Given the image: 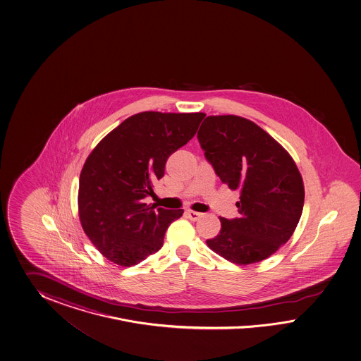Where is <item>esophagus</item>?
<instances>
[{
	"mask_svg": "<svg viewBox=\"0 0 361 361\" xmlns=\"http://www.w3.org/2000/svg\"><path fill=\"white\" fill-rule=\"evenodd\" d=\"M186 216L192 219V221H197V219L202 217V213H198V212H195V210H186Z\"/></svg>",
	"mask_w": 361,
	"mask_h": 361,
	"instance_id": "esophagus-1",
	"label": "esophagus"
}]
</instances>
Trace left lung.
<instances>
[{"instance_id": "1", "label": "left lung", "mask_w": 361, "mask_h": 361, "mask_svg": "<svg viewBox=\"0 0 361 361\" xmlns=\"http://www.w3.org/2000/svg\"><path fill=\"white\" fill-rule=\"evenodd\" d=\"M197 139L221 181L240 190V217H219L221 231L209 247L237 264L269 258L302 216L305 186L295 161L259 126L235 115L208 116Z\"/></svg>"}]
</instances>
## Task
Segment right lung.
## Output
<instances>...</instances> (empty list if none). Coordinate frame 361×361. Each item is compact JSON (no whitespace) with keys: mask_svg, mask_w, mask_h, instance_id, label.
Here are the masks:
<instances>
[{"mask_svg":"<svg viewBox=\"0 0 361 361\" xmlns=\"http://www.w3.org/2000/svg\"><path fill=\"white\" fill-rule=\"evenodd\" d=\"M205 114L145 111L126 119L88 154L79 178V219L94 246L111 262L135 266L164 243L183 209L148 207L153 183L168 157L195 135Z\"/></svg>","mask_w":361,"mask_h":361,"instance_id":"1","label":"right lung"}]
</instances>
